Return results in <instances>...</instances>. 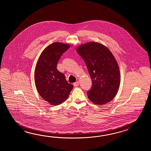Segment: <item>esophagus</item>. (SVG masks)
<instances>
[{
	"mask_svg": "<svg viewBox=\"0 0 151 151\" xmlns=\"http://www.w3.org/2000/svg\"><path fill=\"white\" fill-rule=\"evenodd\" d=\"M73 85L74 86L77 87L79 85V81H76V83H73Z\"/></svg>",
	"mask_w": 151,
	"mask_h": 151,
	"instance_id": "1",
	"label": "esophagus"
}]
</instances>
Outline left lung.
<instances>
[{"label": "left lung", "mask_w": 151, "mask_h": 151, "mask_svg": "<svg viewBox=\"0 0 151 151\" xmlns=\"http://www.w3.org/2000/svg\"><path fill=\"white\" fill-rule=\"evenodd\" d=\"M77 52L86 63L92 82L87 92L88 99L98 105L109 103L117 93L120 79L119 66L112 53L96 42L81 45Z\"/></svg>", "instance_id": "obj_1"}]
</instances>
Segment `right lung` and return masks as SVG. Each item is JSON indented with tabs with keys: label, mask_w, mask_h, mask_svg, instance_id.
I'll list each match as a JSON object with an SVG mask.
<instances>
[{
	"label": "right lung",
	"mask_w": 151,
	"mask_h": 151,
	"mask_svg": "<svg viewBox=\"0 0 151 151\" xmlns=\"http://www.w3.org/2000/svg\"><path fill=\"white\" fill-rule=\"evenodd\" d=\"M70 47L68 44L54 42L44 49L37 61L35 86L40 96L52 105L64 103L73 87L57 68L59 59Z\"/></svg>",
	"instance_id": "obj_1"
}]
</instances>
